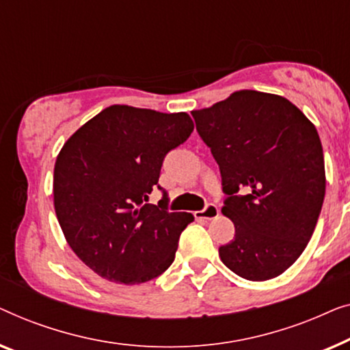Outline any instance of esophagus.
I'll return each mask as SVG.
<instances>
[{"instance_id":"obj_1","label":"esophagus","mask_w":350,"mask_h":350,"mask_svg":"<svg viewBox=\"0 0 350 350\" xmlns=\"http://www.w3.org/2000/svg\"><path fill=\"white\" fill-rule=\"evenodd\" d=\"M217 215H219V208L213 203H209L204 209L196 211L195 213V217L198 220H213L214 217H217Z\"/></svg>"}]
</instances>
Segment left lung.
<instances>
[{"label":"left lung","mask_w":350,"mask_h":350,"mask_svg":"<svg viewBox=\"0 0 350 350\" xmlns=\"http://www.w3.org/2000/svg\"><path fill=\"white\" fill-rule=\"evenodd\" d=\"M191 116L219 165L222 213L234 224L220 258L247 280L278 278L306 249L322 211L316 126L284 96L255 90L234 92Z\"/></svg>","instance_id":"left-lung-1"}]
</instances>
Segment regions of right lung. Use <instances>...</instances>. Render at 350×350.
Wrapping results in <instances>:
<instances>
[{
    "instance_id": "obj_1",
    "label": "right lung",
    "mask_w": 350,
    "mask_h": 350,
    "mask_svg": "<svg viewBox=\"0 0 350 350\" xmlns=\"http://www.w3.org/2000/svg\"><path fill=\"white\" fill-rule=\"evenodd\" d=\"M191 131L185 112L116 105L65 142L53 170V206L70 247L98 275L142 284L174 262L179 236L195 217L170 213L159 177L166 154ZM155 186L164 198L150 205Z\"/></svg>"
}]
</instances>
